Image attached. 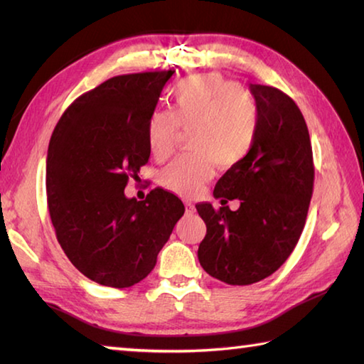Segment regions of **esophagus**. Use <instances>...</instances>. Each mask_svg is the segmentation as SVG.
Returning a JSON list of instances; mask_svg holds the SVG:
<instances>
[{
	"label": "esophagus",
	"mask_w": 364,
	"mask_h": 364,
	"mask_svg": "<svg viewBox=\"0 0 364 364\" xmlns=\"http://www.w3.org/2000/svg\"><path fill=\"white\" fill-rule=\"evenodd\" d=\"M184 207H186V212L189 213L194 212V204L191 200H184Z\"/></svg>",
	"instance_id": "34e87169"
}]
</instances>
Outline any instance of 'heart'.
I'll use <instances>...</instances> for the list:
<instances>
[{"label": "heart", "instance_id": "1", "mask_svg": "<svg viewBox=\"0 0 364 364\" xmlns=\"http://www.w3.org/2000/svg\"><path fill=\"white\" fill-rule=\"evenodd\" d=\"M193 128L189 147L160 173V183L180 196L196 193L212 176L213 162L232 167L247 156L258 130V110L249 93L217 73L191 77L171 93V110H154L147 143L159 159L173 151L178 132Z\"/></svg>", "mask_w": 364, "mask_h": 364}]
</instances>
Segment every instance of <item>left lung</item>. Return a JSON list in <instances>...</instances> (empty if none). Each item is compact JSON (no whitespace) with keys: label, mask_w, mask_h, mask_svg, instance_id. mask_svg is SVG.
Wrapping results in <instances>:
<instances>
[{"label":"left lung","mask_w":364,"mask_h":364,"mask_svg":"<svg viewBox=\"0 0 364 364\" xmlns=\"http://www.w3.org/2000/svg\"><path fill=\"white\" fill-rule=\"evenodd\" d=\"M258 110L254 146L220 178L213 196L220 210L196 208L207 234L197 257L208 274L231 286H249L273 274L297 245L313 194L315 167L304 115L281 90L250 85ZM237 198L232 213L224 202Z\"/></svg>","instance_id":"8db88e82"}]
</instances>
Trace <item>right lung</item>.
Listing matches in <instances>:
<instances>
[{
  "instance_id": "add662e5",
  "label": "right lung",
  "mask_w": 364,
  "mask_h": 364,
  "mask_svg": "<svg viewBox=\"0 0 364 364\" xmlns=\"http://www.w3.org/2000/svg\"><path fill=\"white\" fill-rule=\"evenodd\" d=\"M171 70L109 78L77 97L54 128L46 197L56 237L80 273L123 289L143 281L183 217L181 199L162 188L146 200L125 186L147 164V120Z\"/></svg>"
}]
</instances>
